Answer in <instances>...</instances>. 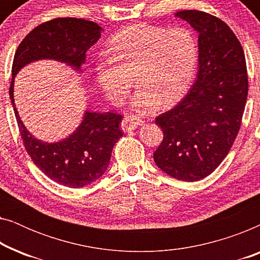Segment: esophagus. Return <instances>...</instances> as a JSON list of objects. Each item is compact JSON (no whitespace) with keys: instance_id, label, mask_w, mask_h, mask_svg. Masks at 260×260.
<instances>
[{"instance_id":"34e87169","label":"esophagus","mask_w":260,"mask_h":260,"mask_svg":"<svg viewBox=\"0 0 260 260\" xmlns=\"http://www.w3.org/2000/svg\"><path fill=\"white\" fill-rule=\"evenodd\" d=\"M142 124H143V120L136 115L126 116L125 118L122 120V130L124 133H130V131L136 130L138 126L142 125Z\"/></svg>"}]
</instances>
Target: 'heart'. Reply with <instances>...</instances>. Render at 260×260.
<instances>
[{
    "instance_id": "1",
    "label": "heart",
    "mask_w": 260,
    "mask_h": 260,
    "mask_svg": "<svg viewBox=\"0 0 260 260\" xmlns=\"http://www.w3.org/2000/svg\"><path fill=\"white\" fill-rule=\"evenodd\" d=\"M109 52L95 63V76L110 101L129 94L134 78L140 87L133 108L140 112L179 102L190 87L199 59L198 40L186 27L172 29L131 24L113 35Z\"/></svg>"
}]
</instances>
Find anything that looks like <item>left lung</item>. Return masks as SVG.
Returning a JSON list of instances; mask_svg holds the SVG:
<instances>
[{"label": "left lung", "mask_w": 260, "mask_h": 260, "mask_svg": "<svg viewBox=\"0 0 260 260\" xmlns=\"http://www.w3.org/2000/svg\"><path fill=\"white\" fill-rule=\"evenodd\" d=\"M175 17L199 33V72L186 97L156 117L163 141L154 161L174 179L193 182L218 168L239 133L248 92L246 60L218 17L200 10H181Z\"/></svg>", "instance_id": "1"}]
</instances>
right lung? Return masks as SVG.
I'll list each match as a JSON object with an SVG mask.
<instances>
[{"label": "right lung", "instance_id": "1", "mask_svg": "<svg viewBox=\"0 0 260 260\" xmlns=\"http://www.w3.org/2000/svg\"><path fill=\"white\" fill-rule=\"evenodd\" d=\"M103 28L92 21L59 17L34 28L14 56L9 94L24 148L45 175L70 188L87 186L105 173L112 149L123 136L119 129L122 116L86 110L72 134L48 143L35 138L21 120L14 102V81L21 69L39 60H55L81 73L86 52L99 40Z\"/></svg>", "mask_w": 260, "mask_h": 260}]
</instances>
